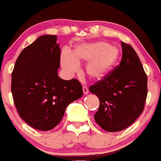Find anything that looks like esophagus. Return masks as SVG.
I'll use <instances>...</instances> for the list:
<instances>
[{
	"label": "esophagus",
	"mask_w": 161,
	"mask_h": 161,
	"mask_svg": "<svg viewBox=\"0 0 161 161\" xmlns=\"http://www.w3.org/2000/svg\"><path fill=\"white\" fill-rule=\"evenodd\" d=\"M83 93H84V95H86L88 93H89V90H88V88L85 86H83Z\"/></svg>",
	"instance_id": "esophagus-1"
}]
</instances>
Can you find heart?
Wrapping results in <instances>:
<instances>
[{"mask_svg":"<svg viewBox=\"0 0 161 161\" xmlns=\"http://www.w3.org/2000/svg\"><path fill=\"white\" fill-rule=\"evenodd\" d=\"M119 52L105 42L80 45L75 48L74 55L67 49L61 55L63 68L69 74L78 70L79 61H88L86 66V75L93 80L105 78L113 70L118 61Z\"/></svg>","mask_w":161,"mask_h":161,"instance_id":"1","label":"heart"}]
</instances>
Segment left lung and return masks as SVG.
<instances>
[{
	"instance_id": "8db88e82",
	"label": "left lung",
	"mask_w": 161,
	"mask_h": 161,
	"mask_svg": "<svg viewBox=\"0 0 161 161\" xmlns=\"http://www.w3.org/2000/svg\"><path fill=\"white\" fill-rule=\"evenodd\" d=\"M122 57L119 65L89 90L100 100L96 122L109 132L122 131L143 112L147 95V77L135 49L121 42Z\"/></svg>"
}]
</instances>
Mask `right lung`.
<instances>
[{
	"instance_id": "add662e5",
	"label": "right lung",
	"mask_w": 161,
	"mask_h": 161,
	"mask_svg": "<svg viewBox=\"0 0 161 161\" xmlns=\"http://www.w3.org/2000/svg\"><path fill=\"white\" fill-rule=\"evenodd\" d=\"M55 35L39 37L21 52L12 72L11 92L21 119L33 129L49 131L62 119L67 106L83 96L77 79L58 76L61 49Z\"/></svg>"
}]
</instances>
